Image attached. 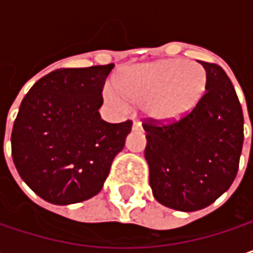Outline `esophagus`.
<instances>
[{
	"label": "esophagus",
	"instance_id": "1",
	"mask_svg": "<svg viewBox=\"0 0 253 253\" xmlns=\"http://www.w3.org/2000/svg\"><path fill=\"white\" fill-rule=\"evenodd\" d=\"M133 130H142V125L139 122H133V126H131Z\"/></svg>",
	"mask_w": 253,
	"mask_h": 253
}]
</instances>
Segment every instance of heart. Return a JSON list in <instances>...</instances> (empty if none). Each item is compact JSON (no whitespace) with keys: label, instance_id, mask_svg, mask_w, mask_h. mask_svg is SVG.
I'll list each match as a JSON object with an SVG mask.
<instances>
[{"label":"heart","instance_id":"heart-1","mask_svg":"<svg viewBox=\"0 0 253 253\" xmlns=\"http://www.w3.org/2000/svg\"><path fill=\"white\" fill-rule=\"evenodd\" d=\"M113 87L104 92L111 105L123 110L126 102L143 107L155 123L170 125L187 117L202 101L208 87L207 72L198 63L170 58L128 66L113 77Z\"/></svg>","mask_w":253,"mask_h":253}]
</instances>
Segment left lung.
<instances>
[{"instance_id":"obj_1","label":"left lung","mask_w":253,"mask_h":253,"mask_svg":"<svg viewBox=\"0 0 253 253\" xmlns=\"http://www.w3.org/2000/svg\"><path fill=\"white\" fill-rule=\"evenodd\" d=\"M208 87L199 105L183 120L145 123V158L154 198L177 211L211 205L231 186L243 146V111L226 72L199 61Z\"/></svg>"}]
</instances>
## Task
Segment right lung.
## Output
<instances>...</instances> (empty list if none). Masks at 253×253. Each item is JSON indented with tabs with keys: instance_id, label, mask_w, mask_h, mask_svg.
Listing matches in <instances>:
<instances>
[{
	"instance_id": "add662e5",
	"label": "right lung",
	"mask_w": 253,
	"mask_h": 253,
	"mask_svg": "<svg viewBox=\"0 0 253 253\" xmlns=\"http://www.w3.org/2000/svg\"><path fill=\"white\" fill-rule=\"evenodd\" d=\"M114 64L60 69L23 98L11 133V155L26 184L43 201L70 205L98 195L131 122L101 119L102 87Z\"/></svg>"
}]
</instances>
